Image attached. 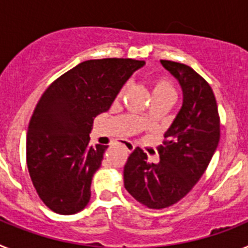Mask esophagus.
<instances>
[{
	"label": "esophagus",
	"instance_id": "1",
	"mask_svg": "<svg viewBox=\"0 0 248 248\" xmlns=\"http://www.w3.org/2000/svg\"><path fill=\"white\" fill-rule=\"evenodd\" d=\"M123 145L125 146L126 150H128V151H133V150H134V148H135L134 144L129 143V141H124V143H123Z\"/></svg>",
	"mask_w": 248,
	"mask_h": 248
}]
</instances>
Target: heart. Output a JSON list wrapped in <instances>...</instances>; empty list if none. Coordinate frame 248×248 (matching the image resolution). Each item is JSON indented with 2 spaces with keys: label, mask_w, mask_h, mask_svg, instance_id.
Returning <instances> with one entry per match:
<instances>
[{
  "label": "heart",
  "mask_w": 248,
  "mask_h": 248,
  "mask_svg": "<svg viewBox=\"0 0 248 248\" xmlns=\"http://www.w3.org/2000/svg\"><path fill=\"white\" fill-rule=\"evenodd\" d=\"M155 93H171L175 94V89L172 87L171 82L168 78H157L154 82V87H153V94Z\"/></svg>",
  "instance_id": "b5f03b06"
}]
</instances>
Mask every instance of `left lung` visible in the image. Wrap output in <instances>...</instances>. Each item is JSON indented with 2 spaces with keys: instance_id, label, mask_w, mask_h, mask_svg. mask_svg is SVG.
<instances>
[{
  "instance_id": "1",
  "label": "left lung",
  "mask_w": 248,
  "mask_h": 248,
  "mask_svg": "<svg viewBox=\"0 0 248 248\" xmlns=\"http://www.w3.org/2000/svg\"><path fill=\"white\" fill-rule=\"evenodd\" d=\"M179 80L184 102L157 146L160 161L150 163L137 148L124 166V186L149 209L160 210L185 198L209 166L220 140V115L211 87L189 65L164 61Z\"/></svg>"
}]
</instances>
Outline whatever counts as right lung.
<instances>
[{
    "label": "right lung",
    "mask_w": 248,
    "mask_h": 248,
    "mask_svg": "<svg viewBox=\"0 0 248 248\" xmlns=\"http://www.w3.org/2000/svg\"><path fill=\"white\" fill-rule=\"evenodd\" d=\"M131 58L91 59L57 78L30 120L26 159L31 180L48 209L82 211L108 146L91 145L94 118L110 108L129 77L144 65Z\"/></svg>",
    "instance_id": "right-lung-1"
}]
</instances>
